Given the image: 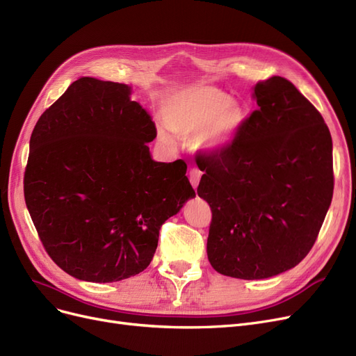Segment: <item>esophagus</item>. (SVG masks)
I'll return each instance as SVG.
<instances>
[{
  "instance_id": "34e87169",
  "label": "esophagus",
  "mask_w": 356,
  "mask_h": 356,
  "mask_svg": "<svg viewBox=\"0 0 356 356\" xmlns=\"http://www.w3.org/2000/svg\"><path fill=\"white\" fill-rule=\"evenodd\" d=\"M201 176H202V173L201 171L196 168V167H193V168H191V171H189V180H191V185L196 189V186L200 185V180H201Z\"/></svg>"
}]
</instances>
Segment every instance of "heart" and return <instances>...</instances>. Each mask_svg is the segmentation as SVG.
<instances>
[{
	"label": "heart",
	"mask_w": 356,
	"mask_h": 356,
	"mask_svg": "<svg viewBox=\"0 0 356 356\" xmlns=\"http://www.w3.org/2000/svg\"><path fill=\"white\" fill-rule=\"evenodd\" d=\"M242 108L230 95L208 85H195L175 92L161 105L164 124L181 138L195 135L198 147L222 148L242 120Z\"/></svg>",
	"instance_id": "obj_1"
}]
</instances>
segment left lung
Wrapping results in <instances>:
<instances>
[{
    "instance_id": "8db88e82",
    "label": "left lung",
    "mask_w": 356,
    "mask_h": 356,
    "mask_svg": "<svg viewBox=\"0 0 356 356\" xmlns=\"http://www.w3.org/2000/svg\"><path fill=\"white\" fill-rule=\"evenodd\" d=\"M258 108L233 140L198 155V195L211 208L207 254L234 279H268L298 266L332 204L333 142L320 111L280 76L254 88Z\"/></svg>"
}]
</instances>
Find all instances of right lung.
Segmentation results:
<instances>
[{
  "label": "right lung",
  "instance_id": "add662e5",
  "mask_svg": "<svg viewBox=\"0 0 356 356\" xmlns=\"http://www.w3.org/2000/svg\"><path fill=\"white\" fill-rule=\"evenodd\" d=\"M149 114L123 83L81 77L32 131L24 201L47 254L79 280L111 283L149 266L160 229L195 191L186 163H156Z\"/></svg>",
  "mask_w": 356,
  "mask_h": 356
}]
</instances>
